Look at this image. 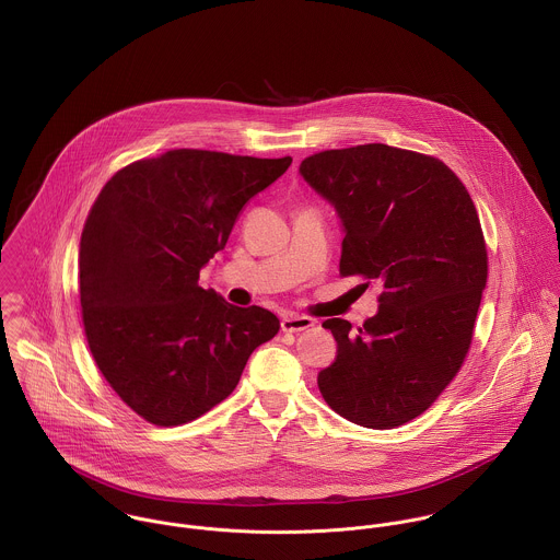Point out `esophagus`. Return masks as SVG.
<instances>
[{
  "label": "esophagus",
  "instance_id": "obj_1",
  "mask_svg": "<svg viewBox=\"0 0 560 560\" xmlns=\"http://www.w3.org/2000/svg\"><path fill=\"white\" fill-rule=\"evenodd\" d=\"M280 325H282V331H304L315 325V319L304 317V315H289L282 319Z\"/></svg>",
  "mask_w": 560,
  "mask_h": 560
}]
</instances>
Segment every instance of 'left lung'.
Wrapping results in <instances>:
<instances>
[{
    "instance_id": "left-lung-1",
    "label": "left lung",
    "mask_w": 560,
    "mask_h": 560,
    "mask_svg": "<svg viewBox=\"0 0 560 560\" xmlns=\"http://www.w3.org/2000/svg\"><path fill=\"white\" fill-rule=\"evenodd\" d=\"M300 174L342 222L340 276L382 284L358 331L323 323L338 351L320 395L360 427L395 429L433 405L470 349L487 282L477 207L444 161L388 144L323 151Z\"/></svg>"
}]
</instances>
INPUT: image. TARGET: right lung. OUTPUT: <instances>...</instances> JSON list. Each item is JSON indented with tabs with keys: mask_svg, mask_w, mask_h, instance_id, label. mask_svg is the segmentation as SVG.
<instances>
[{
	"mask_svg": "<svg viewBox=\"0 0 560 560\" xmlns=\"http://www.w3.org/2000/svg\"><path fill=\"white\" fill-rule=\"evenodd\" d=\"M291 161L176 149L125 165L94 200L80 241L83 329L107 384L144 420L200 418L278 334L273 313L233 306L198 278Z\"/></svg>",
	"mask_w": 560,
	"mask_h": 560,
	"instance_id": "1",
	"label": "right lung"
}]
</instances>
